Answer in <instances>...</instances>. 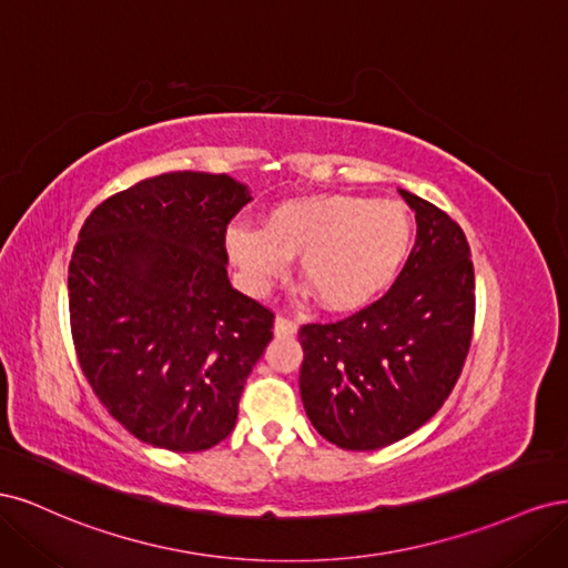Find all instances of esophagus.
Instances as JSON below:
<instances>
[{
	"mask_svg": "<svg viewBox=\"0 0 568 568\" xmlns=\"http://www.w3.org/2000/svg\"><path fill=\"white\" fill-rule=\"evenodd\" d=\"M298 332V324L294 320H288L284 315H277L274 320V334L277 336H294Z\"/></svg>",
	"mask_w": 568,
	"mask_h": 568,
	"instance_id": "obj_1",
	"label": "esophagus"
}]
</instances>
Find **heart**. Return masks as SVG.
<instances>
[{"label":"heart","mask_w":568,"mask_h":568,"mask_svg":"<svg viewBox=\"0 0 568 568\" xmlns=\"http://www.w3.org/2000/svg\"><path fill=\"white\" fill-rule=\"evenodd\" d=\"M415 230L403 203L351 194L288 201L263 227L236 222L225 244L255 291H265L298 257L301 277L322 307L351 313L369 305L403 272Z\"/></svg>","instance_id":"b5f03b06"}]
</instances>
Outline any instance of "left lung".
Returning a JSON list of instances; mask_svg holds the SVG:
<instances>
[{
	"mask_svg": "<svg viewBox=\"0 0 568 568\" xmlns=\"http://www.w3.org/2000/svg\"><path fill=\"white\" fill-rule=\"evenodd\" d=\"M417 239L386 294L355 315L303 324L301 398L317 434L379 450L417 432L455 388L474 332V263L457 222L400 189Z\"/></svg>",
	"mask_w": 568,
	"mask_h": 568,
	"instance_id": "8db88e82",
	"label": "left lung"
}]
</instances>
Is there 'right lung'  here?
<instances>
[{
	"mask_svg": "<svg viewBox=\"0 0 568 568\" xmlns=\"http://www.w3.org/2000/svg\"><path fill=\"white\" fill-rule=\"evenodd\" d=\"M251 201L230 175L165 173L84 220L68 265L80 367L109 415L153 448L225 440L274 315L232 288L225 234Z\"/></svg>",
	"mask_w": 568,
	"mask_h": 568,
	"instance_id": "right-lung-1",
	"label": "right lung"
}]
</instances>
